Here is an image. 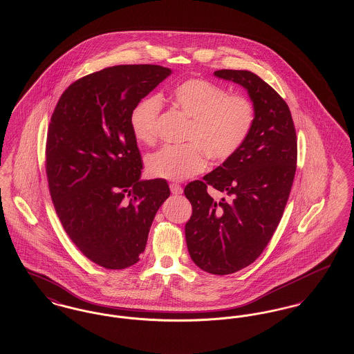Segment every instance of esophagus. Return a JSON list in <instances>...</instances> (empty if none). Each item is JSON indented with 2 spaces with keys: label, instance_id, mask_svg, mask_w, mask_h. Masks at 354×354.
<instances>
[{
  "label": "esophagus",
  "instance_id": "1",
  "mask_svg": "<svg viewBox=\"0 0 354 354\" xmlns=\"http://www.w3.org/2000/svg\"><path fill=\"white\" fill-rule=\"evenodd\" d=\"M170 192L173 193V194H183V187L178 185V184H170Z\"/></svg>",
  "mask_w": 354,
  "mask_h": 354
}]
</instances>
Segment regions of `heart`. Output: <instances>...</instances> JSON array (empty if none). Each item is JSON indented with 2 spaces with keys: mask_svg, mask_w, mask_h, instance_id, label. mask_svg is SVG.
<instances>
[{
  "mask_svg": "<svg viewBox=\"0 0 354 354\" xmlns=\"http://www.w3.org/2000/svg\"><path fill=\"white\" fill-rule=\"evenodd\" d=\"M174 108L190 118L184 147H164L147 157V170L151 177L184 181L206 165L207 156L223 162L240 149L254 122L252 104L240 95L227 92L206 80L189 78L169 92ZM162 104L157 95H147L131 109L133 137L140 144L156 140V124Z\"/></svg>",
  "mask_w": 354,
  "mask_h": 354,
  "instance_id": "heart-1",
  "label": "heart"
}]
</instances>
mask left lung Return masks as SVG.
I'll list each match as a JSON object with an SVG mask.
<instances>
[{
	"label": "left lung",
	"instance_id": "1",
	"mask_svg": "<svg viewBox=\"0 0 354 354\" xmlns=\"http://www.w3.org/2000/svg\"><path fill=\"white\" fill-rule=\"evenodd\" d=\"M241 85L254 122L240 149L184 190L193 213L185 225L193 262L212 274L239 272L260 256L279 226L293 185L297 141L292 114L272 86L249 71H216ZM212 185L224 194L207 193Z\"/></svg>",
	"mask_w": 354,
	"mask_h": 354
}]
</instances>
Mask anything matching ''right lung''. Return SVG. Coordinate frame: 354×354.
<instances>
[{"instance_id":"obj_1","label":"right lung","mask_w":354,"mask_h":354,"mask_svg":"<svg viewBox=\"0 0 354 354\" xmlns=\"http://www.w3.org/2000/svg\"><path fill=\"white\" fill-rule=\"evenodd\" d=\"M171 73L158 65L102 69L73 82L52 115L46 173L57 216L80 252L105 269L140 261L170 196L165 180L141 178L129 117Z\"/></svg>"}]
</instances>
